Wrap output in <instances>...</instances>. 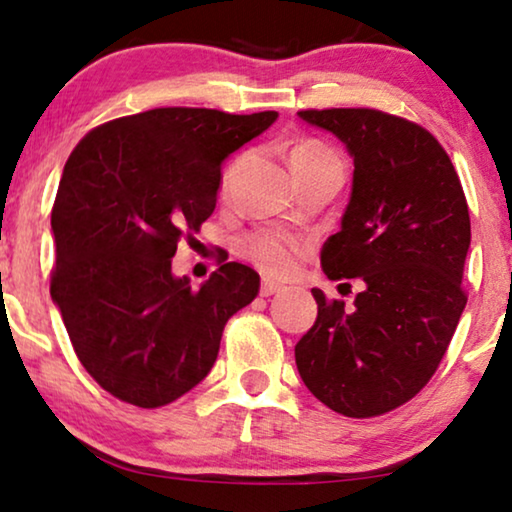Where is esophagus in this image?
<instances>
[{
  "instance_id": "obj_1",
  "label": "esophagus",
  "mask_w": 512,
  "mask_h": 512,
  "mask_svg": "<svg viewBox=\"0 0 512 512\" xmlns=\"http://www.w3.org/2000/svg\"><path fill=\"white\" fill-rule=\"evenodd\" d=\"M279 291H284L282 284L272 282V279H263V284H261V296L270 298V296H275V293H279Z\"/></svg>"
}]
</instances>
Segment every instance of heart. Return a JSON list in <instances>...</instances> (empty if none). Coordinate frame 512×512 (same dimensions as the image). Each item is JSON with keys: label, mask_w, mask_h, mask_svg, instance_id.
I'll return each instance as SVG.
<instances>
[{"label": "heart", "mask_w": 512, "mask_h": 512, "mask_svg": "<svg viewBox=\"0 0 512 512\" xmlns=\"http://www.w3.org/2000/svg\"><path fill=\"white\" fill-rule=\"evenodd\" d=\"M331 156H335V153L328 149L326 144L307 139V142H298L293 146L289 153V163H291V170H296L298 165L312 163V160H319V158H331ZM230 177H233V172L226 174L223 186H228ZM244 251H247V256L258 265V268H263L265 272H270V275H277V277L293 275L300 261L298 244L291 242L289 237L277 235V233L251 235L249 240L244 242Z\"/></svg>", "instance_id": "obj_1"}]
</instances>
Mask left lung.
Returning a JSON list of instances; mask_svg holds the SVG:
<instances>
[{"label": "left lung", "mask_w": 512, "mask_h": 512, "mask_svg": "<svg viewBox=\"0 0 512 512\" xmlns=\"http://www.w3.org/2000/svg\"><path fill=\"white\" fill-rule=\"evenodd\" d=\"M354 160L340 230L321 249L328 279H359L354 310L312 289L317 321L296 345L305 387L345 417H375L417 396L466 307L471 247L464 188L438 139L377 109H307Z\"/></svg>", "instance_id": "left-lung-1"}]
</instances>
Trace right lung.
I'll return each instance as SVG.
<instances>
[{
  "label": "right lung",
  "instance_id": "1",
  "mask_svg": "<svg viewBox=\"0 0 512 512\" xmlns=\"http://www.w3.org/2000/svg\"><path fill=\"white\" fill-rule=\"evenodd\" d=\"M275 121L277 111L165 107L76 144L51 212V298L111 396L139 408L177 401L212 370L226 321L258 296L249 265L223 263L191 289L172 256L212 216L223 160Z\"/></svg>",
  "mask_w": 512,
  "mask_h": 512
}]
</instances>
